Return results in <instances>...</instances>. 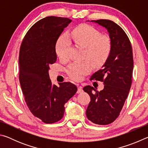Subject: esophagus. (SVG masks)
Listing matches in <instances>:
<instances>
[{"label": "esophagus", "mask_w": 148, "mask_h": 148, "mask_svg": "<svg viewBox=\"0 0 148 148\" xmlns=\"http://www.w3.org/2000/svg\"><path fill=\"white\" fill-rule=\"evenodd\" d=\"M83 92V89H82V86H78L77 87V93H81V92Z\"/></svg>", "instance_id": "1"}]
</instances>
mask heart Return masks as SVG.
<instances>
[{
	"mask_svg": "<svg viewBox=\"0 0 148 148\" xmlns=\"http://www.w3.org/2000/svg\"><path fill=\"white\" fill-rule=\"evenodd\" d=\"M69 38L76 44L86 49V57L94 66L103 64L110 56L112 50L111 40L101 35L98 30L87 24L77 26L69 34ZM71 42L66 36H61L56 46L57 55L64 59L68 55ZM91 65L88 62H76L70 64L67 72L74 80H80L91 71Z\"/></svg>",
	"mask_w": 148,
	"mask_h": 148,
	"instance_id": "heart-1",
	"label": "heart"
}]
</instances>
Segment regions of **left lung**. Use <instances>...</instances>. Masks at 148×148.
Listing matches in <instances>:
<instances>
[{"label":"left lung","mask_w":148,"mask_h":148,"mask_svg":"<svg viewBox=\"0 0 148 148\" xmlns=\"http://www.w3.org/2000/svg\"><path fill=\"white\" fill-rule=\"evenodd\" d=\"M91 21L107 30L112 42L108 58L102 69L91 77L103 82L104 89L98 91L90 86L84 87L91 97L87 117L93 123L104 125L117 119L128 97L132 84L133 56L131 42L121 27L108 19Z\"/></svg>","instance_id":"8db88e82"}]
</instances>
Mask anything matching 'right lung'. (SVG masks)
Here are the masks:
<instances>
[{
    "label": "right lung",
    "instance_id": "obj_1",
    "mask_svg": "<svg viewBox=\"0 0 148 148\" xmlns=\"http://www.w3.org/2000/svg\"><path fill=\"white\" fill-rule=\"evenodd\" d=\"M69 18L49 16L36 22L27 32L19 51V82L30 111L45 123H53L63 117L65 103L77 87L71 82L52 85L49 65L56 62V45Z\"/></svg>",
    "mask_w": 148,
    "mask_h": 148
}]
</instances>
